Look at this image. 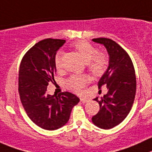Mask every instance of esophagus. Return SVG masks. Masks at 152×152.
I'll list each match as a JSON object with an SVG mask.
<instances>
[{
	"label": "esophagus",
	"mask_w": 152,
	"mask_h": 152,
	"mask_svg": "<svg viewBox=\"0 0 152 152\" xmlns=\"http://www.w3.org/2000/svg\"><path fill=\"white\" fill-rule=\"evenodd\" d=\"M88 99L84 98V97H81L80 98V101L82 102V103H87V102H88Z\"/></svg>",
	"instance_id": "1"
}]
</instances>
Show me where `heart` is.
Returning <instances> with one entry per match:
<instances>
[{"instance_id": "heart-1", "label": "heart", "mask_w": 152, "mask_h": 152, "mask_svg": "<svg viewBox=\"0 0 152 152\" xmlns=\"http://www.w3.org/2000/svg\"><path fill=\"white\" fill-rule=\"evenodd\" d=\"M72 46L87 62L88 70L94 76H101L106 73L109 65L108 57L104 53L97 52V49L86 40H78L72 44ZM62 52H58L55 56V66L57 69L62 67ZM90 82L87 75H73L66 80L68 89L76 94L83 93L84 88Z\"/></svg>"}]
</instances>
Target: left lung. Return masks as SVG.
<instances>
[{"instance_id":"1","label":"left lung","mask_w":152,"mask_h":152,"mask_svg":"<svg viewBox=\"0 0 152 152\" xmlns=\"http://www.w3.org/2000/svg\"><path fill=\"white\" fill-rule=\"evenodd\" d=\"M103 44L110 55L108 69L99 81L98 88L106 86L108 93L101 99H94L100 105L92 122L103 129H110L123 121L130 113L136 95L135 69L127 52L116 42L108 38H95Z\"/></svg>"}]
</instances>
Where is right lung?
<instances>
[{"label": "right lung", "instance_id": "add662e5", "mask_svg": "<svg viewBox=\"0 0 152 152\" xmlns=\"http://www.w3.org/2000/svg\"><path fill=\"white\" fill-rule=\"evenodd\" d=\"M64 39H42L31 48L22 59L18 72V94L27 115L34 124L53 130L69 121L79 97L64 91L56 96L47 94V86L55 82V56Z\"/></svg>", "mask_w": 152, "mask_h": 152}]
</instances>
